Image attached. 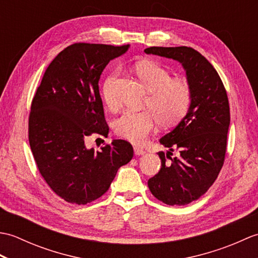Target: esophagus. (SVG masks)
<instances>
[{
	"instance_id": "34e87169",
	"label": "esophagus",
	"mask_w": 258,
	"mask_h": 258,
	"mask_svg": "<svg viewBox=\"0 0 258 258\" xmlns=\"http://www.w3.org/2000/svg\"><path fill=\"white\" fill-rule=\"evenodd\" d=\"M145 153H146V152H145L143 149H141V147H138V146H135V147H134V154H135L136 156L144 155Z\"/></svg>"
}]
</instances>
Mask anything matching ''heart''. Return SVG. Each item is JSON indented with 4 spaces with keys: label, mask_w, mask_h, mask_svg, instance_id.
I'll return each mask as SVG.
<instances>
[{
    "label": "heart",
    "mask_w": 258,
    "mask_h": 258,
    "mask_svg": "<svg viewBox=\"0 0 258 258\" xmlns=\"http://www.w3.org/2000/svg\"><path fill=\"white\" fill-rule=\"evenodd\" d=\"M136 74L150 92L145 102L149 109L124 112L115 119L114 131L119 138L134 144H142L156 122L164 127L176 125L188 112L193 93L188 82L172 79L166 69L154 62L140 63L136 67ZM116 79L117 72H113L102 86L103 100L109 107L117 105L116 97L113 94V84Z\"/></svg>",
    "instance_id": "b5f03b06"
}]
</instances>
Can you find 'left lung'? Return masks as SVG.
<instances>
[{"mask_svg": "<svg viewBox=\"0 0 258 258\" xmlns=\"http://www.w3.org/2000/svg\"><path fill=\"white\" fill-rule=\"evenodd\" d=\"M144 52L182 63L191 87L188 112L160 140L169 151L158 153L161 169L147 182L158 201L187 205L206 193L223 167L231 122L227 93L216 70L194 48L152 46ZM174 149L177 158L170 157Z\"/></svg>", "mask_w": 258, "mask_h": 258, "instance_id": "obj_1", "label": "left lung"}]
</instances>
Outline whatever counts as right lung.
I'll return each instance as SVG.
<instances>
[{
  "instance_id": "add662e5",
  "label": "right lung",
  "mask_w": 258,
  "mask_h": 258,
  "mask_svg": "<svg viewBox=\"0 0 258 258\" xmlns=\"http://www.w3.org/2000/svg\"><path fill=\"white\" fill-rule=\"evenodd\" d=\"M130 45L75 43L46 69L32 100L29 142L42 177L57 196L85 205L106 193L117 169L133 157V147L113 140L100 151L86 149L93 134L107 136L98 90L103 70Z\"/></svg>"
}]
</instances>
